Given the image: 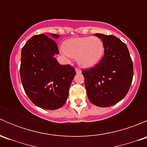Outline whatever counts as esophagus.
<instances>
[{
    "label": "esophagus",
    "mask_w": 147,
    "mask_h": 147,
    "mask_svg": "<svg viewBox=\"0 0 147 147\" xmlns=\"http://www.w3.org/2000/svg\"><path fill=\"white\" fill-rule=\"evenodd\" d=\"M75 71H76V72L78 74H80L81 73V69H80V68L76 67V68H75Z\"/></svg>",
    "instance_id": "34e87169"
}]
</instances>
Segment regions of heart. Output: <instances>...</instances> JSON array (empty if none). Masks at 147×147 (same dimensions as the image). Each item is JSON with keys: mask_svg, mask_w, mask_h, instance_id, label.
Masks as SVG:
<instances>
[{"mask_svg": "<svg viewBox=\"0 0 147 147\" xmlns=\"http://www.w3.org/2000/svg\"><path fill=\"white\" fill-rule=\"evenodd\" d=\"M63 50L68 56L77 57L79 65L84 68L97 65L105 52L103 41L98 37H82L67 40Z\"/></svg>", "mask_w": 147, "mask_h": 147, "instance_id": "1", "label": "heart"}]
</instances>
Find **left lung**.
I'll list each match as a JSON object with an SVG mask.
<instances>
[{"instance_id":"8db88e82","label":"left lung","mask_w":147,"mask_h":147,"mask_svg":"<svg viewBox=\"0 0 147 147\" xmlns=\"http://www.w3.org/2000/svg\"><path fill=\"white\" fill-rule=\"evenodd\" d=\"M103 41L105 53L101 61L82 70L90 101L107 107L121 101L128 92L134 72L133 63L125 43L114 35L95 33Z\"/></svg>"}]
</instances>
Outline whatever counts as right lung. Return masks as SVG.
<instances>
[{
    "label": "right lung",
    "mask_w": 147,
    "mask_h": 147,
    "mask_svg": "<svg viewBox=\"0 0 147 147\" xmlns=\"http://www.w3.org/2000/svg\"><path fill=\"white\" fill-rule=\"evenodd\" d=\"M56 54H59L57 44L44 34L32 36L21 50L22 84L31 102L42 109H57L63 106L76 74L73 67L59 64L54 57Z\"/></svg>",
    "instance_id": "add662e5"
}]
</instances>
